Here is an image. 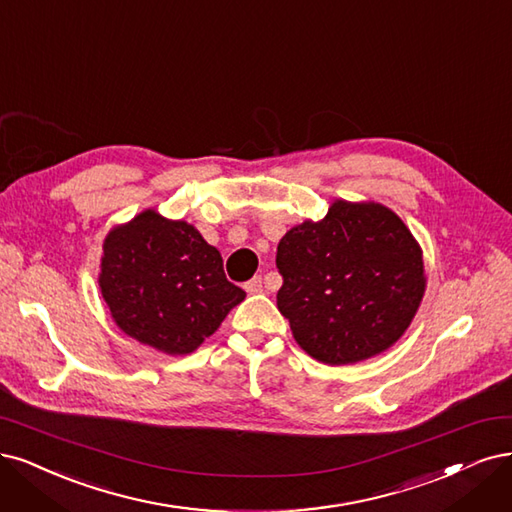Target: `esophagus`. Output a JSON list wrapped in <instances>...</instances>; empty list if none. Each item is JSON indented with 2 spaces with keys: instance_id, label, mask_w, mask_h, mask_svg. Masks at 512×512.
Here are the masks:
<instances>
[{
  "instance_id": "esophagus-1",
  "label": "esophagus",
  "mask_w": 512,
  "mask_h": 512,
  "mask_svg": "<svg viewBox=\"0 0 512 512\" xmlns=\"http://www.w3.org/2000/svg\"><path fill=\"white\" fill-rule=\"evenodd\" d=\"M243 288H245V292H248V294L262 292V277H252L250 281H245Z\"/></svg>"
}]
</instances>
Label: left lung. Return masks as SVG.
I'll list each match as a JSON object with an SVG mask.
<instances>
[{
  "mask_svg": "<svg viewBox=\"0 0 512 512\" xmlns=\"http://www.w3.org/2000/svg\"><path fill=\"white\" fill-rule=\"evenodd\" d=\"M277 309L296 343L324 364H354L394 345L426 290L421 250L377 203H332L277 245Z\"/></svg>",
  "mask_w": 512,
  "mask_h": 512,
  "instance_id": "8db88e82",
  "label": "left lung"
}]
</instances>
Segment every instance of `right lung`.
Listing matches in <instances>:
<instances>
[{
    "mask_svg": "<svg viewBox=\"0 0 512 512\" xmlns=\"http://www.w3.org/2000/svg\"><path fill=\"white\" fill-rule=\"evenodd\" d=\"M99 288L116 324L165 354H190L245 298L195 226L152 209L105 239Z\"/></svg>",
    "mask_w": 512,
    "mask_h": 512,
    "instance_id": "right-lung-1",
    "label": "right lung"
}]
</instances>
